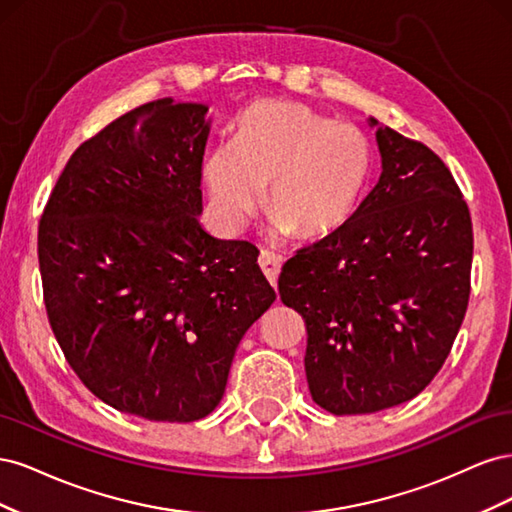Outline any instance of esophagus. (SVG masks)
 <instances>
[{
    "label": "esophagus",
    "mask_w": 512,
    "mask_h": 512,
    "mask_svg": "<svg viewBox=\"0 0 512 512\" xmlns=\"http://www.w3.org/2000/svg\"><path fill=\"white\" fill-rule=\"evenodd\" d=\"M258 265H260L262 273H265L269 284L275 288L277 286V277H280V271H282V258L277 256L275 252L262 250L260 256H258Z\"/></svg>",
    "instance_id": "esophagus-1"
}]
</instances>
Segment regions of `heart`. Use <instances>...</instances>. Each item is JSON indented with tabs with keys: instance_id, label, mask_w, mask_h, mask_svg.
Instances as JSON below:
<instances>
[{
	"instance_id": "b5f03b06",
	"label": "heart",
	"mask_w": 512,
	"mask_h": 512,
	"mask_svg": "<svg viewBox=\"0 0 512 512\" xmlns=\"http://www.w3.org/2000/svg\"><path fill=\"white\" fill-rule=\"evenodd\" d=\"M371 143L354 123L294 102H256L237 121L235 138L215 147L205 181L215 213L241 228L262 205L277 230L322 237L354 213L371 173Z\"/></svg>"
}]
</instances>
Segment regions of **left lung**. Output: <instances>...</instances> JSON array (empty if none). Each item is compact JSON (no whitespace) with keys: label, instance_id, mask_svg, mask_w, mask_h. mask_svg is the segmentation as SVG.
<instances>
[{"label":"left lung","instance_id":"8db88e82","mask_svg":"<svg viewBox=\"0 0 512 512\" xmlns=\"http://www.w3.org/2000/svg\"><path fill=\"white\" fill-rule=\"evenodd\" d=\"M376 141V188L329 237L294 254L277 282L305 320L309 393L337 416L421 393L470 299L472 218L451 170L389 126H378Z\"/></svg>","mask_w":512,"mask_h":512}]
</instances>
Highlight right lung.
Returning a JSON list of instances; mask_svg holds the SVG:
<instances>
[{"instance_id": "1", "label": "right lung", "mask_w": 512, "mask_h": 512, "mask_svg": "<svg viewBox=\"0 0 512 512\" xmlns=\"http://www.w3.org/2000/svg\"><path fill=\"white\" fill-rule=\"evenodd\" d=\"M209 106L153 100L72 153L38 226L46 316L87 389L119 412L192 423L275 290L250 241L198 224Z\"/></svg>"}]
</instances>
